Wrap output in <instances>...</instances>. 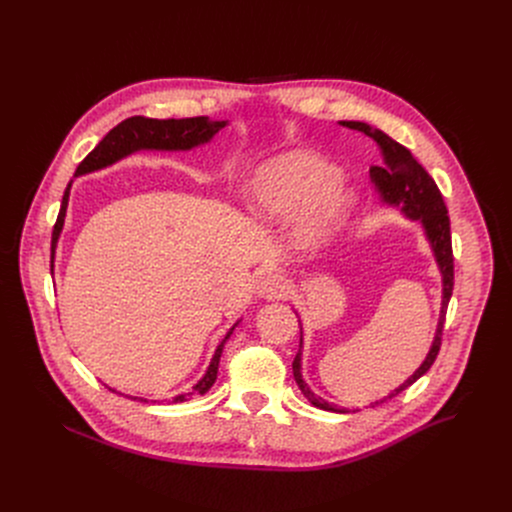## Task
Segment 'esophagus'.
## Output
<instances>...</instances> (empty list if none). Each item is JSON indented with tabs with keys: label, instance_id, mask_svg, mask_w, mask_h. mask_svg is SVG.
<instances>
[{
	"label": "esophagus",
	"instance_id": "obj_1",
	"mask_svg": "<svg viewBox=\"0 0 512 512\" xmlns=\"http://www.w3.org/2000/svg\"><path fill=\"white\" fill-rule=\"evenodd\" d=\"M287 289L289 283L281 271H269L257 281V296L267 302L283 300L287 296Z\"/></svg>",
	"mask_w": 512,
	"mask_h": 512
}]
</instances>
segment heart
<instances>
[{
	"label": "heart",
	"mask_w": 512,
	"mask_h": 512,
	"mask_svg": "<svg viewBox=\"0 0 512 512\" xmlns=\"http://www.w3.org/2000/svg\"><path fill=\"white\" fill-rule=\"evenodd\" d=\"M247 206L269 225L296 221V241L316 247L342 221L348 196L336 182L332 164L312 152L294 150L257 166L247 188Z\"/></svg>",
	"instance_id": "obj_1"
}]
</instances>
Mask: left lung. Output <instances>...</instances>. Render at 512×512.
I'll return each instance as SVG.
<instances>
[{"instance_id": "left-lung-1", "label": "left lung", "mask_w": 512, "mask_h": 512, "mask_svg": "<svg viewBox=\"0 0 512 512\" xmlns=\"http://www.w3.org/2000/svg\"><path fill=\"white\" fill-rule=\"evenodd\" d=\"M340 125L348 129L362 131L364 135H369L381 150L383 156V166H371V182L381 198L383 204L399 208L411 221H419L423 227V233L431 245L433 257L437 267H440L442 273V310H440V320H437L435 336L431 342V348L421 362V367L395 391H391L385 399L375 401V405L399 395L407 387H411L419 377H423L431 364L440 352L442 346V332H444V322H446V310L452 298V289H454V255H452V235H450V216L448 208L444 204L442 192L433 182V178L425 172V168L411 156V152L405 148V145L397 143L391 139L387 133L381 129H375L362 121H340ZM294 379L304 393V397L318 409L324 411H334V413H348V409L336 407L322 397H316L306 381L302 379V340H300V350L294 358Z\"/></svg>"}]
</instances>
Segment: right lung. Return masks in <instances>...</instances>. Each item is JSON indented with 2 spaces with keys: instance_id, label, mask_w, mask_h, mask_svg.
Here are the masks:
<instances>
[{
  "instance_id": "add662e5",
  "label": "right lung",
  "mask_w": 512,
  "mask_h": 512,
  "mask_svg": "<svg viewBox=\"0 0 512 512\" xmlns=\"http://www.w3.org/2000/svg\"><path fill=\"white\" fill-rule=\"evenodd\" d=\"M227 123L229 121H212L208 117H188V119H150V117H139V115L137 117H129V119L121 121L117 127H113L97 143V148L79 164L75 176H83V174H91V172L103 170V168H107V166H111V164L131 156V154H135L139 150L188 152L192 148H198V145L208 143ZM70 186H72V182H68V186L64 190L60 212H58V218H56L54 231H52V255H50V263H52L50 267L52 269H54L56 245H58V239H60V233H62V227H64V216H66ZM235 326L227 332L223 342L216 346L214 356H212V360L208 364L204 377L192 387V391L174 397L172 403H182V401H188L194 395H204L214 385L216 373H218V362H221L223 348H225L227 340L231 338ZM109 391H115V389H109ZM131 399H137V397H131ZM139 401L145 403L148 399H139Z\"/></svg>"
}]
</instances>
